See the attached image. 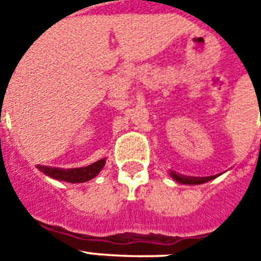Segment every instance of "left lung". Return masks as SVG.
Segmentation results:
<instances>
[{
    "label": "left lung",
    "mask_w": 261,
    "mask_h": 261,
    "mask_svg": "<svg viewBox=\"0 0 261 261\" xmlns=\"http://www.w3.org/2000/svg\"><path fill=\"white\" fill-rule=\"evenodd\" d=\"M170 177L173 179L177 183H181V185H202V183H207V181L213 180L215 177H218L219 175L215 176H207V177H193V176H185V175H179L176 173L173 170L169 172Z\"/></svg>",
    "instance_id": "8db88e82"
}]
</instances>
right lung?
Returning a JSON list of instances; mask_svg holds the SVG:
<instances>
[{
    "label": "right lung",
    "mask_w": 261,
    "mask_h": 261,
    "mask_svg": "<svg viewBox=\"0 0 261 261\" xmlns=\"http://www.w3.org/2000/svg\"><path fill=\"white\" fill-rule=\"evenodd\" d=\"M106 164V158H102L93 162V164L84 166V168H74V169H61V168H51V166H43L37 165V169L42 170L43 173L51 179L68 183H85L92 180L95 176L99 175V172L103 169Z\"/></svg>",
    "instance_id": "add662e5"
}]
</instances>
